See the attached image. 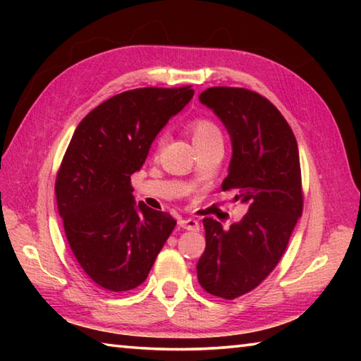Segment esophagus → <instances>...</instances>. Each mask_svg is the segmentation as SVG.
<instances>
[{
  "label": "esophagus",
  "instance_id": "esophagus-1",
  "mask_svg": "<svg viewBox=\"0 0 361 361\" xmlns=\"http://www.w3.org/2000/svg\"><path fill=\"white\" fill-rule=\"evenodd\" d=\"M178 224L183 229H188V231H199L200 229V224L197 219H192V218H180Z\"/></svg>",
  "mask_w": 361,
  "mask_h": 361
}]
</instances>
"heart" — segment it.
<instances>
[{"instance_id":"b5f03b06","label":"heart","mask_w":361,"mask_h":361,"mask_svg":"<svg viewBox=\"0 0 361 361\" xmlns=\"http://www.w3.org/2000/svg\"><path fill=\"white\" fill-rule=\"evenodd\" d=\"M191 133H192V142L194 145L207 142V140L221 137V132H219L218 127L213 124L212 121L207 119H195L191 124ZM166 143V135H161L159 138V146Z\"/></svg>"}]
</instances>
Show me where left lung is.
Here are the masks:
<instances>
[{"label":"left lung","instance_id":"1","mask_svg":"<svg viewBox=\"0 0 361 361\" xmlns=\"http://www.w3.org/2000/svg\"><path fill=\"white\" fill-rule=\"evenodd\" d=\"M223 122L232 143L223 191L239 189L248 213L224 229L204 218L205 252L197 279L213 296L234 299L256 288L282 258L302 213L298 143L279 109L259 94L210 87L199 95Z\"/></svg>","mask_w":361,"mask_h":361}]
</instances>
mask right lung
<instances>
[{
    "label": "right lung",
    "mask_w": 361,
    "mask_h": 361,
    "mask_svg": "<svg viewBox=\"0 0 361 361\" xmlns=\"http://www.w3.org/2000/svg\"><path fill=\"white\" fill-rule=\"evenodd\" d=\"M194 95L143 87L114 95L79 122L57 173L66 239L84 272L109 291L142 285L176 221L135 202L130 176L152 142Z\"/></svg>",
    "instance_id": "right-lung-1"
}]
</instances>
